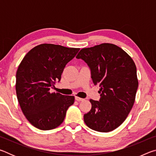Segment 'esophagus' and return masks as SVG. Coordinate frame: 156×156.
I'll use <instances>...</instances> for the list:
<instances>
[{"instance_id":"1","label":"esophagus","mask_w":156,"mask_h":156,"mask_svg":"<svg viewBox=\"0 0 156 156\" xmlns=\"http://www.w3.org/2000/svg\"><path fill=\"white\" fill-rule=\"evenodd\" d=\"M75 99H76V100H77V101H83V100H84V99L83 98H79V97H78V96H76L75 97Z\"/></svg>"}]
</instances>
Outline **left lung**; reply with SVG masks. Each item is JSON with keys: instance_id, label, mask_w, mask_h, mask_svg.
<instances>
[{"instance_id": "left-lung-1", "label": "left lung", "mask_w": 156, "mask_h": 156, "mask_svg": "<svg viewBox=\"0 0 156 156\" xmlns=\"http://www.w3.org/2000/svg\"><path fill=\"white\" fill-rule=\"evenodd\" d=\"M76 58L87 64L94 84L100 87L99 101L89 100L91 109L84 115V122L99 132L114 130L135 102L138 87L135 63L123 49L111 43L82 49Z\"/></svg>"}]
</instances>
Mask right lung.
Instances as JSON below:
<instances>
[{
	"label": "right lung",
	"mask_w": 156,
	"mask_h": 156,
	"mask_svg": "<svg viewBox=\"0 0 156 156\" xmlns=\"http://www.w3.org/2000/svg\"><path fill=\"white\" fill-rule=\"evenodd\" d=\"M80 49L53 44L34 47L23 58L16 72V91L23 114L34 126L51 130L61 125L74 96L51 93L61 79L66 65Z\"/></svg>",
	"instance_id": "add662e5"
}]
</instances>
